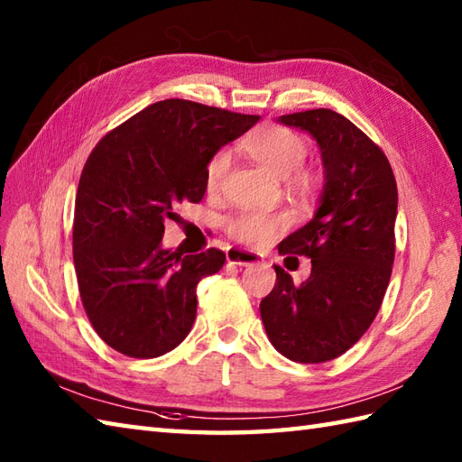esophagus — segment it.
Masks as SVG:
<instances>
[{
    "mask_svg": "<svg viewBox=\"0 0 462 462\" xmlns=\"http://www.w3.org/2000/svg\"><path fill=\"white\" fill-rule=\"evenodd\" d=\"M226 260L230 263H236V266H254V263H260V256L254 252L242 250V248H228L226 250Z\"/></svg>",
    "mask_w": 462,
    "mask_h": 462,
    "instance_id": "obj_1",
    "label": "esophagus"
}]
</instances>
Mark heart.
<instances>
[{
  "label": "heart",
  "mask_w": 462,
  "mask_h": 462,
  "mask_svg": "<svg viewBox=\"0 0 462 462\" xmlns=\"http://www.w3.org/2000/svg\"><path fill=\"white\" fill-rule=\"evenodd\" d=\"M242 149L263 171L286 180L293 194L306 196L318 182L311 171L300 169L308 152L306 141L283 126H262L242 143ZM226 171H228V152H216L204 169L206 190H218ZM290 224L291 218L288 212H244L234 216L226 228L234 240L250 244V246H262L276 238Z\"/></svg>",
  "instance_id": "heart-1"
}]
</instances>
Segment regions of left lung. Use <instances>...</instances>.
Segmentation results:
<instances>
[{
  "instance_id": "1",
  "label": "left lung",
  "mask_w": 462,
  "mask_h": 462,
  "mask_svg": "<svg viewBox=\"0 0 462 462\" xmlns=\"http://www.w3.org/2000/svg\"><path fill=\"white\" fill-rule=\"evenodd\" d=\"M318 143L323 190L313 218L280 242V254L311 258L296 286L276 266L260 303L272 346L298 363L339 357L375 319L395 258L397 184L387 156L346 116L313 109L278 116Z\"/></svg>"
}]
</instances>
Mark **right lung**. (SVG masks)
<instances>
[{
  "instance_id": "obj_1",
  "label": "right lung",
  "mask_w": 462,
  "mask_h": 462,
  "mask_svg": "<svg viewBox=\"0 0 462 462\" xmlns=\"http://www.w3.org/2000/svg\"><path fill=\"white\" fill-rule=\"evenodd\" d=\"M258 115L166 99L105 134L81 172L75 199L73 262L87 318L123 356H164L189 336L196 286L226 256L162 248L174 206L200 202L204 169Z\"/></svg>"
}]
</instances>
